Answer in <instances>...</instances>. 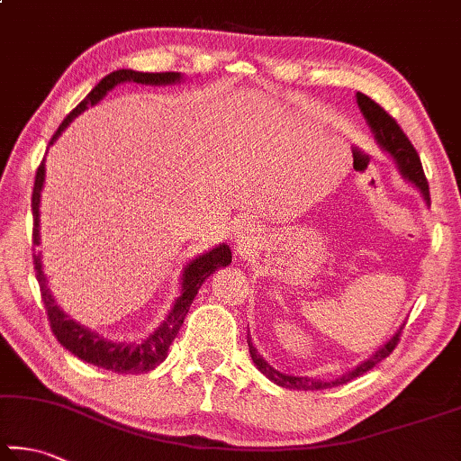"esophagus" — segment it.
Masks as SVG:
<instances>
[{
    "label": "esophagus",
    "instance_id": "34e87169",
    "mask_svg": "<svg viewBox=\"0 0 461 461\" xmlns=\"http://www.w3.org/2000/svg\"><path fill=\"white\" fill-rule=\"evenodd\" d=\"M231 241H233V248H236L238 254H249L258 246L259 230L252 223L241 221L236 225V228H233Z\"/></svg>",
    "mask_w": 461,
    "mask_h": 461
}]
</instances>
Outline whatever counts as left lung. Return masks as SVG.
<instances>
[{"label":"left lung","mask_w":461,"mask_h":461,"mask_svg":"<svg viewBox=\"0 0 461 461\" xmlns=\"http://www.w3.org/2000/svg\"><path fill=\"white\" fill-rule=\"evenodd\" d=\"M357 104H358V108H361L366 124H369V129H371L373 137H375V143L379 145L381 150H384V153H387L393 158V163L397 165V171H399L401 177H403L407 183H411V185L421 194L423 202L429 205V185H428V181H425L420 155H417V150L413 149V145L409 143L405 132L401 131V127L395 122V119H391V116L384 113L383 108L375 103V100H371L369 96L363 95V92H357ZM401 330H403V324H401L399 329L393 332V337L387 342H384V345L376 348L369 358H365V361H361L357 366H353L350 371L334 376V379H329V381L316 379V376L286 375V373H280L278 369H274V366L267 363L262 355L258 353V348L254 347V342H252V334H249V329H248V347H249V357H252L256 369L262 373L266 379H270L272 383L278 384V387L298 389V391H316V389H329V387H337V384H345L350 379H355V376L373 369L376 363H381L384 357L391 355V350L395 348V345H397Z\"/></svg>","instance_id":"obj_1"}]
</instances>
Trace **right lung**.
I'll return each instance as SVG.
<instances>
[{
    "mask_svg": "<svg viewBox=\"0 0 461 461\" xmlns=\"http://www.w3.org/2000/svg\"><path fill=\"white\" fill-rule=\"evenodd\" d=\"M183 74L181 72H137V70H114L104 77L98 85L88 92V96L82 100V103L74 108V111L66 116L60 127L54 132L50 145H54L58 137L70 127V122L82 114L86 108L98 104L108 92L114 86L122 85V82H137V85H153V86H165V85H177L181 82ZM46 183V158L41 161L36 173V183H33V194H32V213H33V246H40V202H41V189H44ZM231 264V249L228 244H220L195 256L194 259L183 266L181 272V290L179 296L175 298L173 308L167 312L165 321L157 326V329L149 334L143 340L127 342V340H111L104 339L103 334L96 330L88 329V326L80 324L66 314L60 306L56 304L52 292L48 288V278L44 274V264H41V252L33 249V266H36V278L41 290V300H44L46 312L50 326H52L54 337L58 342L70 350L74 357H78L80 361L90 363L95 366H103V369L114 371V373H127V375H139L153 371L155 366L161 365L167 353H169V347L173 339L177 337L183 321L189 312V306L197 296L202 284L220 267H225Z\"/></svg>",
    "mask_w": 461,
    "mask_h": 461,
    "instance_id": "add662e5",
    "label": "right lung"
}]
</instances>
